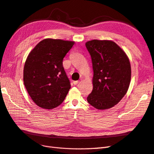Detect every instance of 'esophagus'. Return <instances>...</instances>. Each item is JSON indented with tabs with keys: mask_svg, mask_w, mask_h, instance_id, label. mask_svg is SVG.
I'll use <instances>...</instances> for the list:
<instances>
[{
	"mask_svg": "<svg viewBox=\"0 0 154 154\" xmlns=\"http://www.w3.org/2000/svg\"><path fill=\"white\" fill-rule=\"evenodd\" d=\"M78 83H79V81H74L73 82V83H74V85H78Z\"/></svg>",
	"mask_w": 154,
	"mask_h": 154,
	"instance_id": "obj_1",
	"label": "esophagus"
}]
</instances>
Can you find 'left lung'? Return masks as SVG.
<instances>
[{"label": "left lung", "mask_w": 154, "mask_h": 154, "mask_svg": "<svg viewBox=\"0 0 154 154\" xmlns=\"http://www.w3.org/2000/svg\"><path fill=\"white\" fill-rule=\"evenodd\" d=\"M92 63L93 88L88 103L96 109H109L127 93L131 67L127 54L112 40H92L85 43Z\"/></svg>", "instance_id": "left-lung-1"}]
</instances>
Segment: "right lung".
<instances>
[{
	"mask_svg": "<svg viewBox=\"0 0 154 154\" xmlns=\"http://www.w3.org/2000/svg\"><path fill=\"white\" fill-rule=\"evenodd\" d=\"M74 44L73 41L46 38L27 56L23 80L31 98L41 108L59 106L71 88L63 59Z\"/></svg>",
	"mask_w": 154,
	"mask_h": 154,
	"instance_id": "1",
	"label": "right lung"
}]
</instances>
